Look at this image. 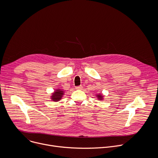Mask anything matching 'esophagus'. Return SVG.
Listing matches in <instances>:
<instances>
[{"label": "esophagus", "instance_id": "obj_1", "mask_svg": "<svg viewBox=\"0 0 158 158\" xmlns=\"http://www.w3.org/2000/svg\"><path fill=\"white\" fill-rule=\"evenodd\" d=\"M76 89H79V90L82 89V85H79V86H77V87H76Z\"/></svg>", "mask_w": 158, "mask_h": 158}]
</instances>
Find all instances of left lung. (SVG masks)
<instances>
[{"mask_svg": "<svg viewBox=\"0 0 158 158\" xmlns=\"http://www.w3.org/2000/svg\"><path fill=\"white\" fill-rule=\"evenodd\" d=\"M96 97L98 98V100H99V101H102L103 99H104V96L102 94H101V93H99V94H96Z\"/></svg>", "mask_w": 158, "mask_h": 158, "instance_id": "8db88e82", "label": "left lung"}]
</instances>
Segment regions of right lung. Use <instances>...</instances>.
I'll return each mask as SVG.
<instances>
[{
  "label": "right lung",
  "mask_w": 158,
  "mask_h": 158,
  "mask_svg": "<svg viewBox=\"0 0 158 158\" xmlns=\"http://www.w3.org/2000/svg\"><path fill=\"white\" fill-rule=\"evenodd\" d=\"M64 94V90L60 88H57L55 90L54 93L51 94V99L54 102H58L62 98Z\"/></svg>",
  "instance_id": "1"
}]
</instances>
